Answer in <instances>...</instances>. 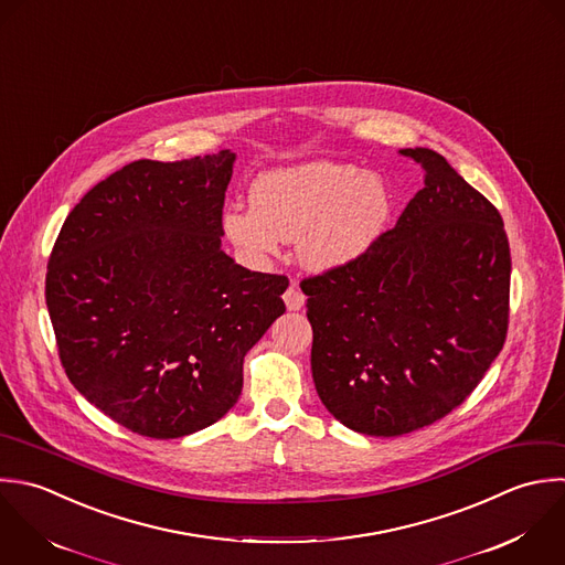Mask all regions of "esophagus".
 Listing matches in <instances>:
<instances>
[{"label": "esophagus", "instance_id": "obj_1", "mask_svg": "<svg viewBox=\"0 0 565 565\" xmlns=\"http://www.w3.org/2000/svg\"><path fill=\"white\" fill-rule=\"evenodd\" d=\"M284 301H286L288 310H301L303 303H306V297L295 284H290V288L284 292Z\"/></svg>", "mask_w": 565, "mask_h": 565}]
</instances>
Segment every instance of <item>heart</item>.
Here are the masks:
<instances>
[{
  "label": "heart",
  "instance_id": "1",
  "mask_svg": "<svg viewBox=\"0 0 565 565\" xmlns=\"http://www.w3.org/2000/svg\"><path fill=\"white\" fill-rule=\"evenodd\" d=\"M250 209L222 217L228 242L253 259L275 255L279 239L297 242L299 262L332 273L359 262L381 237L392 213L387 182L343 162H303L262 173Z\"/></svg>",
  "mask_w": 565,
  "mask_h": 565
}]
</instances>
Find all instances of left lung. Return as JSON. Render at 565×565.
<instances>
[{
	"label": "left lung",
	"instance_id": "left-lung-1",
	"mask_svg": "<svg viewBox=\"0 0 565 565\" xmlns=\"http://www.w3.org/2000/svg\"><path fill=\"white\" fill-rule=\"evenodd\" d=\"M425 186L352 266L301 281L312 379L348 429L394 438L454 412L502 352L511 248L498 209L434 149Z\"/></svg>",
	"mask_w": 565,
	"mask_h": 565
}]
</instances>
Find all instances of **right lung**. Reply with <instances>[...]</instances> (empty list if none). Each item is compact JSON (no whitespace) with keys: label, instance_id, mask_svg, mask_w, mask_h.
<instances>
[{"label":"right lung","instance_id":"obj_1","mask_svg":"<svg viewBox=\"0 0 565 565\" xmlns=\"http://www.w3.org/2000/svg\"><path fill=\"white\" fill-rule=\"evenodd\" d=\"M235 153L136 160L65 217L45 303L70 383L134 434L171 440L239 398L244 356L286 312L284 275L222 250Z\"/></svg>","mask_w":565,"mask_h":565}]
</instances>
